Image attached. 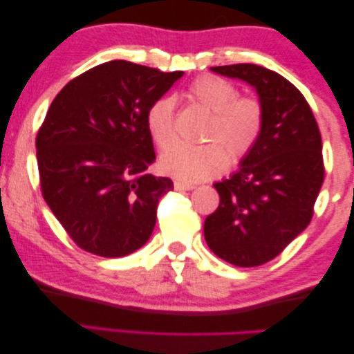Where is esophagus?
I'll return each mask as SVG.
<instances>
[{"label": "esophagus", "mask_w": 354, "mask_h": 354, "mask_svg": "<svg viewBox=\"0 0 354 354\" xmlns=\"http://www.w3.org/2000/svg\"><path fill=\"white\" fill-rule=\"evenodd\" d=\"M174 188L177 191H191L194 189V185H189V183H183V182H174Z\"/></svg>", "instance_id": "obj_1"}]
</instances>
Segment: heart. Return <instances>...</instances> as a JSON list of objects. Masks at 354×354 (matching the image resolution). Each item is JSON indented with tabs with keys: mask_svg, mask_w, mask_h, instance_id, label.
<instances>
[{
	"mask_svg": "<svg viewBox=\"0 0 354 354\" xmlns=\"http://www.w3.org/2000/svg\"><path fill=\"white\" fill-rule=\"evenodd\" d=\"M188 95L212 111L205 130V144H177L160 158V171L183 183H198L219 176L252 152L265 124L262 102L239 95V88L215 75H201L191 81ZM149 136L165 150L176 141V100L160 97L146 113Z\"/></svg>",
	"mask_w": 354,
	"mask_h": 354,
	"instance_id": "b5f03b06",
	"label": "heart"
}]
</instances>
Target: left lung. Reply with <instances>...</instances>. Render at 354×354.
Segmentation results:
<instances>
[{
	"label": "left lung",
	"mask_w": 354,
	"mask_h": 354,
	"mask_svg": "<svg viewBox=\"0 0 354 354\" xmlns=\"http://www.w3.org/2000/svg\"><path fill=\"white\" fill-rule=\"evenodd\" d=\"M254 86L265 109L259 142L230 178L213 185L219 205L204 224L208 248L235 266L263 265L308 227L324 180L322 135L304 95L256 64L212 67Z\"/></svg>",
	"instance_id": "obj_1"
}]
</instances>
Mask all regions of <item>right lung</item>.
<instances>
[{
  "label": "right lung",
  "mask_w": 354,
  "mask_h": 354,
  "mask_svg": "<svg viewBox=\"0 0 354 354\" xmlns=\"http://www.w3.org/2000/svg\"><path fill=\"white\" fill-rule=\"evenodd\" d=\"M182 77L109 61L68 81L51 102L36 138L40 191L78 248L124 257L150 239L174 183L147 174L155 152L146 113Z\"/></svg>",
  "instance_id": "obj_1"
}]
</instances>
